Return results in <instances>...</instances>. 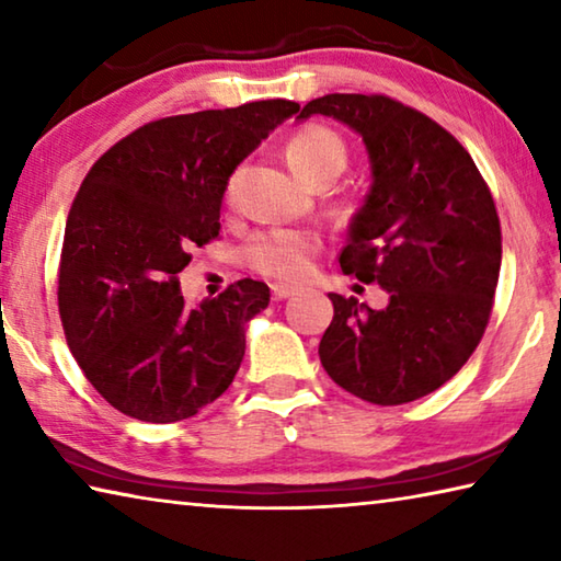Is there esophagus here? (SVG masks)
Here are the masks:
<instances>
[{
	"instance_id": "obj_1",
	"label": "esophagus",
	"mask_w": 561,
	"mask_h": 561,
	"mask_svg": "<svg viewBox=\"0 0 561 561\" xmlns=\"http://www.w3.org/2000/svg\"><path fill=\"white\" fill-rule=\"evenodd\" d=\"M294 294V287L291 284H272V297L274 299H287V297H291Z\"/></svg>"
}]
</instances>
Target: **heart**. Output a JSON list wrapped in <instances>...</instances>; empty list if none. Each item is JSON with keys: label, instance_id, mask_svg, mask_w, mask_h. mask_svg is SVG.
<instances>
[{"label": "heart", "instance_id": "1", "mask_svg": "<svg viewBox=\"0 0 561 561\" xmlns=\"http://www.w3.org/2000/svg\"><path fill=\"white\" fill-rule=\"evenodd\" d=\"M289 168L311 185H329L346 168V146L334 130L307 126L294 133L284 148ZM234 183H227V201L232 197ZM321 240L311 230H289L277 227L254 234L247 244V264L264 277L297 282L307 277L311 260L319 252Z\"/></svg>", "mask_w": 561, "mask_h": 561}]
</instances>
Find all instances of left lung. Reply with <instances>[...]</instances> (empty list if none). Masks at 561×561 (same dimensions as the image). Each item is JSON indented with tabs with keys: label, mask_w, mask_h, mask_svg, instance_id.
I'll list each match as a JSON object with an SVG mask.
<instances>
[{
	"label": "left lung",
	"mask_w": 561,
	"mask_h": 561,
	"mask_svg": "<svg viewBox=\"0 0 561 561\" xmlns=\"http://www.w3.org/2000/svg\"><path fill=\"white\" fill-rule=\"evenodd\" d=\"M314 113L364 138L374 183L339 264L388 291L378 311L329 294L321 366L368 403H411L450 381L485 334L502 262L495 201L468 150L401 101L329 93L297 118Z\"/></svg>",
	"instance_id": "left-lung-1"
}]
</instances>
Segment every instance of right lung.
Here are the masks:
<instances>
[{"mask_svg": "<svg viewBox=\"0 0 561 561\" xmlns=\"http://www.w3.org/2000/svg\"><path fill=\"white\" fill-rule=\"evenodd\" d=\"M299 103L272 99L150 121L108 148L76 193L59 264V314L91 386L130 417L175 423L230 388L244 324L270 304L240 279L187 307L178 274L220 234L234 168Z\"/></svg>", "mask_w": 561, "mask_h": 561, "instance_id": "right-lung-1", "label": "right lung"}]
</instances>
